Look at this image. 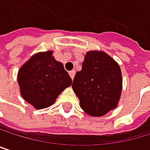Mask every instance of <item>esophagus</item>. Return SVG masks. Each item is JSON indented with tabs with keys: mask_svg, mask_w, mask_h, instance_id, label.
<instances>
[{
	"mask_svg": "<svg viewBox=\"0 0 150 150\" xmlns=\"http://www.w3.org/2000/svg\"><path fill=\"white\" fill-rule=\"evenodd\" d=\"M69 76H70V77H71L72 80H73L74 77V76H76V71H74V70L70 71V72H69Z\"/></svg>",
	"mask_w": 150,
	"mask_h": 150,
	"instance_id": "esophagus-1",
	"label": "esophagus"
}]
</instances>
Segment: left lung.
<instances>
[{
    "label": "left lung",
    "instance_id": "obj_1",
    "mask_svg": "<svg viewBox=\"0 0 150 150\" xmlns=\"http://www.w3.org/2000/svg\"><path fill=\"white\" fill-rule=\"evenodd\" d=\"M122 86L119 65L101 51L85 55L82 70L76 73L72 83L81 108L94 117L103 116L117 106Z\"/></svg>",
    "mask_w": 150,
    "mask_h": 150
}]
</instances>
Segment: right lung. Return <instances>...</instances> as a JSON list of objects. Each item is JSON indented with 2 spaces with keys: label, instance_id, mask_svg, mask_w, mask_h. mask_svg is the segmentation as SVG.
Returning <instances> with one entry per match:
<instances>
[{
  "label": "right lung",
  "instance_id": "right-lung-1",
  "mask_svg": "<svg viewBox=\"0 0 150 150\" xmlns=\"http://www.w3.org/2000/svg\"><path fill=\"white\" fill-rule=\"evenodd\" d=\"M52 51L38 53L21 67L18 83L23 99L36 109L52 105L72 79L63 64L55 60Z\"/></svg>",
  "mask_w": 150,
  "mask_h": 150
}]
</instances>
